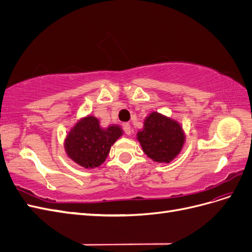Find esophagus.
I'll list each match as a JSON object with an SVG mask.
<instances>
[{
    "label": "esophagus",
    "mask_w": 252,
    "mask_h": 252,
    "mask_svg": "<svg viewBox=\"0 0 252 252\" xmlns=\"http://www.w3.org/2000/svg\"><path fill=\"white\" fill-rule=\"evenodd\" d=\"M123 129H124L125 133H126V134H128V135L130 134V133H131V131H132V130H131V126L129 125L128 123H124V124H123Z\"/></svg>",
    "instance_id": "1"
}]
</instances>
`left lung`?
<instances>
[{
    "instance_id": "left-lung-1",
    "label": "left lung",
    "mask_w": 252,
    "mask_h": 252,
    "mask_svg": "<svg viewBox=\"0 0 252 252\" xmlns=\"http://www.w3.org/2000/svg\"><path fill=\"white\" fill-rule=\"evenodd\" d=\"M143 151L155 162L169 163L179 155L185 136L178 122L152 112L136 134Z\"/></svg>"
}]
</instances>
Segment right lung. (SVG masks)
Listing matches in <instances>:
<instances>
[{
    "mask_svg": "<svg viewBox=\"0 0 252 252\" xmlns=\"http://www.w3.org/2000/svg\"><path fill=\"white\" fill-rule=\"evenodd\" d=\"M122 134L120 126L110 125L104 129L96 118L87 117L78 122L67 135L65 149L75 163L85 168H94L105 161L111 145Z\"/></svg>",
    "mask_w": 252,
    "mask_h": 252,
    "instance_id": "obj_1",
    "label": "right lung"
}]
</instances>
